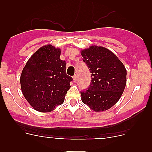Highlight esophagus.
<instances>
[{"mask_svg":"<svg viewBox=\"0 0 152 152\" xmlns=\"http://www.w3.org/2000/svg\"><path fill=\"white\" fill-rule=\"evenodd\" d=\"M73 80L75 81V82H76V81H77V75H75V76H74Z\"/></svg>","mask_w":152,"mask_h":152,"instance_id":"esophagus-1","label":"esophagus"}]
</instances>
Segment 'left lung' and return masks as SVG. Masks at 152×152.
<instances>
[{"label":"left lung","mask_w":152,"mask_h":152,"mask_svg":"<svg viewBox=\"0 0 152 152\" xmlns=\"http://www.w3.org/2000/svg\"><path fill=\"white\" fill-rule=\"evenodd\" d=\"M80 55L91 73L88 89L80 92L81 100L95 112L113 107L121 97L126 84V69L119 58L105 47L91 45Z\"/></svg>","instance_id":"obj_1"}]
</instances>
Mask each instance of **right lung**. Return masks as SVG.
<instances>
[{"instance_id": "add662e5", "label": "right lung", "mask_w": 152, "mask_h": 152, "mask_svg": "<svg viewBox=\"0 0 152 152\" xmlns=\"http://www.w3.org/2000/svg\"><path fill=\"white\" fill-rule=\"evenodd\" d=\"M61 49L50 44L40 47L24 66L20 87L24 97L35 110L52 112L64 103L72 77L66 74Z\"/></svg>"}]
</instances>
